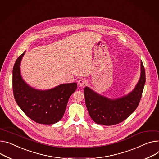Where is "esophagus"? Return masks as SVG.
Segmentation results:
<instances>
[{"label":"esophagus","instance_id":"1","mask_svg":"<svg viewBox=\"0 0 159 159\" xmlns=\"http://www.w3.org/2000/svg\"><path fill=\"white\" fill-rule=\"evenodd\" d=\"M87 83H88V81L85 79H80L78 81V85L80 87H84V86H86V85L87 84Z\"/></svg>","mask_w":159,"mask_h":159}]
</instances>
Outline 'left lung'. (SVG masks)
Returning <instances> with one entry per match:
<instances>
[{
    "label": "left lung",
    "instance_id": "1",
    "mask_svg": "<svg viewBox=\"0 0 159 159\" xmlns=\"http://www.w3.org/2000/svg\"><path fill=\"white\" fill-rule=\"evenodd\" d=\"M141 76L134 89L128 95L116 99H110L84 88V99L88 112L97 124L112 125L127 119L139 105L146 81L145 70L141 62Z\"/></svg>",
    "mask_w": 159,
    "mask_h": 159
}]
</instances>
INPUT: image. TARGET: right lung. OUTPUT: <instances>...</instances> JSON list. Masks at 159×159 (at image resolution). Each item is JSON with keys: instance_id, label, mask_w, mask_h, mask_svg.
Listing matches in <instances>:
<instances>
[{"instance_id": "right-lung-1", "label": "right lung", "mask_w": 159, "mask_h": 159, "mask_svg": "<svg viewBox=\"0 0 159 159\" xmlns=\"http://www.w3.org/2000/svg\"><path fill=\"white\" fill-rule=\"evenodd\" d=\"M25 52L16 60L13 69V90L15 101L29 118L36 123L51 125L62 118L70 96L77 83H66L48 90L32 88L20 74V62Z\"/></svg>"}]
</instances>
